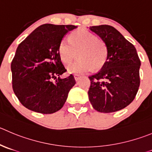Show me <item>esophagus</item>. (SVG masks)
Segmentation results:
<instances>
[{
  "label": "esophagus",
  "mask_w": 152,
  "mask_h": 152,
  "mask_svg": "<svg viewBox=\"0 0 152 152\" xmlns=\"http://www.w3.org/2000/svg\"><path fill=\"white\" fill-rule=\"evenodd\" d=\"M74 77H75V80H76V81H78V80L81 78V77H80V75H75V76H74Z\"/></svg>",
  "instance_id": "1"
}]
</instances>
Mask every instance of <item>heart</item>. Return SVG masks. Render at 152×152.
<instances>
[{"label":"heart","mask_w":152,"mask_h":152,"mask_svg":"<svg viewBox=\"0 0 152 152\" xmlns=\"http://www.w3.org/2000/svg\"><path fill=\"white\" fill-rule=\"evenodd\" d=\"M77 52L78 60L67 67L69 74L80 75L104 66L107 58V49L104 42L85 29L72 32L69 41L63 39L57 48L62 63L69 64Z\"/></svg>","instance_id":"heart-1"}]
</instances>
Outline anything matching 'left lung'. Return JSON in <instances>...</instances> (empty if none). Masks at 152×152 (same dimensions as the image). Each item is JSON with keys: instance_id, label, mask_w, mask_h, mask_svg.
Masks as SVG:
<instances>
[{"instance_id": "left-lung-1", "label": "left lung", "mask_w": 152, "mask_h": 152, "mask_svg": "<svg viewBox=\"0 0 152 152\" xmlns=\"http://www.w3.org/2000/svg\"><path fill=\"white\" fill-rule=\"evenodd\" d=\"M89 30L104 42L107 58L102 69L89 77V100L99 112L120 110L134 101L140 86L141 63L137 50L112 26H92Z\"/></svg>"}]
</instances>
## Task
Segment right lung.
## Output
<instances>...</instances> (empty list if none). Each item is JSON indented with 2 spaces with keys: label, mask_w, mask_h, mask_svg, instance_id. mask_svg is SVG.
Here are the masks:
<instances>
[{
  "label": "right lung",
  "mask_w": 152,
  "mask_h": 152,
  "mask_svg": "<svg viewBox=\"0 0 152 152\" xmlns=\"http://www.w3.org/2000/svg\"><path fill=\"white\" fill-rule=\"evenodd\" d=\"M75 25L45 24L21 42L11 63L12 89L23 106L43 114L60 110L70 89L74 76L60 78L66 72L57 53L60 41Z\"/></svg>",
  "instance_id": "add662e5"
}]
</instances>
